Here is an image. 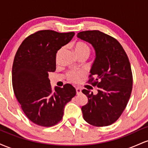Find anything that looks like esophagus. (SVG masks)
<instances>
[{
  "instance_id": "1",
  "label": "esophagus",
  "mask_w": 148,
  "mask_h": 148,
  "mask_svg": "<svg viewBox=\"0 0 148 148\" xmlns=\"http://www.w3.org/2000/svg\"><path fill=\"white\" fill-rule=\"evenodd\" d=\"M76 95H80L81 93V89L79 88H76Z\"/></svg>"
}]
</instances>
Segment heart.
<instances>
[{"instance_id":"obj_1","label":"heart","mask_w":148,"mask_h":148,"mask_svg":"<svg viewBox=\"0 0 148 148\" xmlns=\"http://www.w3.org/2000/svg\"><path fill=\"white\" fill-rule=\"evenodd\" d=\"M75 51L77 56H88L90 54V49L88 47L87 44L84 43V42H78L75 45ZM64 47H62L60 49H59L56 55V60H58L59 58L61 53L64 50ZM84 73L81 71H70L67 73V79L69 81L73 83H78L79 82L80 80L82 77H84Z\"/></svg>"}]
</instances>
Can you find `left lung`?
<instances>
[{
  "mask_svg": "<svg viewBox=\"0 0 148 148\" xmlns=\"http://www.w3.org/2000/svg\"><path fill=\"white\" fill-rule=\"evenodd\" d=\"M77 37L91 44L96 54L88 83L97 86L98 92L82 90L88 99L81 108L83 116L93 126H108L120 118L130 98L133 78L130 60L118 40L99 30L80 32Z\"/></svg>",
  "mask_w": 148,
  "mask_h": 148,
  "instance_id": "left-lung-1",
  "label": "left lung"
}]
</instances>
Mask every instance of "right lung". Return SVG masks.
Masks as SVG:
<instances>
[{
	"label": "right lung",
	"mask_w": 148,
	"mask_h": 148,
	"mask_svg": "<svg viewBox=\"0 0 148 148\" xmlns=\"http://www.w3.org/2000/svg\"><path fill=\"white\" fill-rule=\"evenodd\" d=\"M74 34L40 30L27 37L16 53L12 72L14 95L27 118L37 125L58 123L65 105L76 95V89L69 84L53 90L49 79V72L56 68L58 51Z\"/></svg>",
	"instance_id": "1"
}]
</instances>
